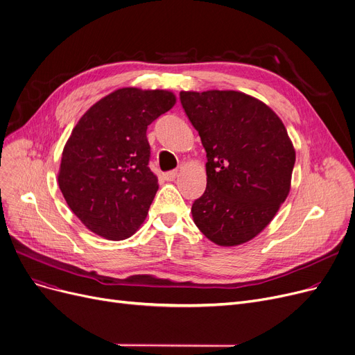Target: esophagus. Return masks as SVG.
<instances>
[{
  "instance_id": "esophagus-1",
  "label": "esophagus",
  "mask_w": 355,
  "mask_h": 355,
  "mask_svg": "<svg viewBox=\"0 0 355 355\" xmlns=\"http://www.w3.org/2000/svg\"><path fill=\"white\" fill-rule=\"evenodd\" d=\"M177 177H178V171H170L164 174V180L166 181H174Z\"/></svg>"
}]
</instances>
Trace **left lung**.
Returning a JSON list of instances; mask_svg holds the SVG:
<instances>
[{
  "instance_id": "left-lung-1",
  "label": "left lung",
  "mask_w": 355,
  "mask_h": 355,
  "mask_svg": "<svg viewBox=\"0 0 355 355\" xmlns=\"http://www.w3.org/2000/svg\"><path fill=\"white\" fill-rule=\"evenodd\" d=\"M207 153V187L191 207L200 232L218 246L256 237L291 190L295 148L262 101L237 90L180 92Z\"/></svg>"
}]
</instances>
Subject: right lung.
<instances>
[{
	"instance_id": "obj_1",
	"label": "right lung",
	"mask_w": 355,
	"mask_h": 355,
	"mask_svg": "<svg viewBox=\"0 0 355 355\" xmlns=\"http://www.w3.org/2000/svg\"><path fill=\"white\" fill-rule=\"evenodd\" d=\"M170 90L122 87L90 106L73 128L58 181L70 210L107 240L132 236L158 191L146 128L175 105Z\"/></svg>"
}]
</instances>
